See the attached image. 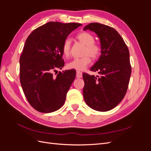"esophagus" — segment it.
Listing matches in <instances>:
<instances>
[{"instance_id": "obj_1", "label": "esophagus", "mask_w": 151, "mask_h": 151, "mask_svg": "<svg viewBox=\"0 0 151 151\" xmlns=\"http://www.w3.org/2000/svg\"><path fill=\"white\" fill-rule=\"evenodd\" d=\"M76 77H77V78H81V77H83V74H82V72L79 70H77L76 72Z\"/></svg>"}]
</instances>
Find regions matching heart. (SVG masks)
Listing matches in <instances>:
<instances>
[{
	"mask_svg": "<svg viewBox=\"0 0 151 151\" xmlns=\"http://www.w3.org/2000/svg\"><path fill=\"white\" fill-rule=\"evenodd\" d=\"M77 38L81 43L86 45L84 54L85 56L81 58H76L68 63L67 67L71 69L77 70H84L88 67L91 60L88 56L94 59L97 58L101 53V47L94 42V37L88 32H81L77 35ZM71 41L69 38H67L62 45V52L65 56L68 57L70 52ZM88 54V56L86 55Z\"/></svg>",
	"mask_w": 151,
	"mask_h": 151,
	"instance_id": "b5f03b06",
	"label": "heart"
}]
</instances>
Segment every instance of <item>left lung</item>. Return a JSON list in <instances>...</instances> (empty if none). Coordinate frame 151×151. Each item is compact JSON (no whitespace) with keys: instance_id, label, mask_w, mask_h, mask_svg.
Returning <instances> with one entry per match:
<instances>
[{"instance_id":"left-lung-1","label":"left lung","mask_w":151,"mask_h":151,"mask_svg":"<svg viewBox=\"0 0 151 151\" xmlns=\"http://www.w3.org/2000/svg\"><path fill=\"white\" fill-rule=\"evenodd\" d=\"M97 35L101 55L90 68L99 76L83 73L84 101L94 110L107 111L116 106L124 98L131 75L130 55L120 35L110 26L93 22L86 26Z\"/></svg>"}]
</instances>
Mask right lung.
Here are the masks:
<instances>
[{
  "label": "right lung",
  "mask_w": 151,
  "mask_h": 151,
  "mask_svg": "<svg viewBox=\"0 0 151 151\" xmlns=\"http://www.w3.org/2000/svg\"><path fill=\"white\" fill-rule=\"evenodd\" d=\"M80 23L48 22L35 29L27 38L20 57V82L31 106L42 113L60 109L74 81V69L53 72L64 66L62 45Z\"/></svg>",
  "instance_id": "obj_1"
}]
</instances>
